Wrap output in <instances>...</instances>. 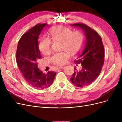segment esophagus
Wrapping results in <instances>:
<instances>
[{
  "instance_id": "1",
  "label": "esophagus",
  "mask_w": 122,
  "mask_h": 122,
  "mask_svg": "<svg viewBox=\"0 0 122 122\" xmlns=\"http://www.w3.org/2000/svg\"><path fill=\"white\" fill-rule=\"evenodd\" d=\"M64 68V66H59V67H57V69H63Z\"/></svg>"
}]
</instances>
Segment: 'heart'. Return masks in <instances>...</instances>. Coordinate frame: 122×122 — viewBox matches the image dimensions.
I'll return each instance as SVG.
<instances>
[{
  "label": "heart",
  "mask_w": 122,
  "mask_h": 122,
  "mask_svg": "<svg viewBox=\"0 0 122 122\" xmlns=\"http://www.w3.org/2000/svg\"><path fill=\"white\" fill-rule=\"evenodd\" d=\"M49 34L54 41H61V52L54 53L50 58L53 64L60 66L66 63L69 57V54L77 52L81 44L82 35L79 31H72L63 26H59L51 28L49 31ZM52 41L48 37L42 36L38 41V49L43 54L46 55L51 52Z\"/></svg>",
  "instance_id": "b5f03b06"
}]
</instances>
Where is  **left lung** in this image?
I'll return each instance as SVG.
<instances>
[{
  "instance_id": "8db88e82",
  "label": "left lung",
  "mask_w": 122,
  "mask_h": 122,
  "mask_svg": "<svg viewBox=\"0 0 122 122\" xmlns=\"http://www.w3.org/2000/svg\"><path fill=\"white\" fill-rule=\"evenodd\" d=\"M71 26L78 27L84 30L86 42L83 50L74 62L81 64L82 69L76 71L70 78L72 83L82 88L91 84L99 76L104 64V50L102 38L95 30L83 23H75Z\"/></svg>"
}]
</instances>
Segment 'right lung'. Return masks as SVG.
<instances>
[{
    "mask_svg": "<svg viewBox=\"0 0 122 122\" xmlns=\"http://www.w3.org/2000/svg\"><path fill=\"white\" fill-rule=\"evenodd\" d=\"M48 25L38 24L23 34L19 41L17 63L25 80L31 87L37 89L49 87L52 84L56 72L44 73L37 66V60L42 57L38 49V37L44 27Z\"/></svg>",
    "mask_w": 122,
    "mask_h": 122,
    "instance_id": "right-lung-1",
    "label": "right lung"
}]
</instances>
